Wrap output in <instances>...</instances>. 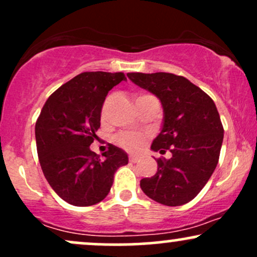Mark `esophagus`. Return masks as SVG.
Segmentation results:
<instances>
[{"instance_id":"obj_1","label":"esophagus","mask_w":257,"mask_h":257,"mask_svg":"<svg viewBox=\"0 0 257 257\" xmlns=\"http://www.w3.org/2000/svg\"><path fill=\"white\" fill-rule=\"evenodd\" d=\"M139 158L138 156H129V161L133 162V163H137V162H139Z\"/></svg>"}]
</instances>
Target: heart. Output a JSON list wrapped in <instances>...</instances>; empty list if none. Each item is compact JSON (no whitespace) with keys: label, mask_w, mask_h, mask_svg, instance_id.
I'll list each match as a JSON object with an SVG mask.
<instances>
[{"label":"heart","mask_w":257,"mask_h":257,"mask_svg":"<svg viewBox=\"0 0 257 257\" xmlns=\"http://www.w3.org/2000/svg\"><path fill=\"white\" fill-rule=\"evenodd\" d=\"M144 96V95H141ZM140 98V96H139ZM113 100V96H108L107 99L105 100V104L102 106V114L107 111L108 106ZM116 141L119 146H122L123 149L129 150V151H134V150L139 149L141 146V144L144 143L143 135L138 134V133H120L116 137Z\"/></svg>","instance_id":"1"}]
</instances>
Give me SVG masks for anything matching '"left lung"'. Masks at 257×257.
I'll list each match as a JSON object with an SVG mask.
<instances>
[{
	"instance_id": "left-lung-1",
	"label": "left lung",
	"mask_w": 257,
	"mask_h": 257,
	"mask_svg": "<svg viewBox=\"0 0 257 257\" xmlns=\"http://www.w3.org/2000/svg\"><path fill=\"white\" fill-rule=\"evenodd\" d=\"M126 76L161 100L164 123L151 149L162 155L172 152L170 159H157V173L141 180V190L161 204H186L202 191L219 162L223 126L215 102L182 76L167 72Z\"/></svg>"
}]
</instances>
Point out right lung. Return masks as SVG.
Segmentation results:
<instances>
[{
	"instance_id": "add662e5",
	"label": "right lung",
	"mask_w": 257,
	"mask_h": 257,
	"mask_svg": "<svg viewBox=\"0 0 257 257\" xmlns=\"http://www.w3.org/2000/svg\"><path fill=\"white\" fill-rule=\"evenodd\" d=\"M123 72H82L58 88L41 110L35 125L37 155L47 181L55 193L76 206L101 202L128 156L110 145L104 158L89 146L100 128L108 90L125 81Z\"/></svg>"
}]
</instances>
